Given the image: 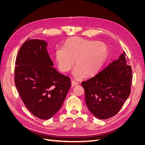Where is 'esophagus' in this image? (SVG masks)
Listing matches in <instances>:
<instances>
[{"instance_id":"34e87169","label":"esophagus","mask_w":145,"mask_h":145,"mask_svg":"<svg viewBox=\"0 0 145 145\" xmlns=\"http://www.w3.org/2000/svg\"><path fill=\"white\" fill-rule=\"evenodd\" d=\"M77 85H78V82H76L75 80H72V82H71V85L72 86H76Z\"/></svg>"}]
</instances>
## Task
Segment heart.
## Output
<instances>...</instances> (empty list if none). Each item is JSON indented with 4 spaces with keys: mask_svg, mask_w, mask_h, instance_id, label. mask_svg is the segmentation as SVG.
<instances>
[{
    "mask_svg": "<svg viewBox=\"0 0 145 145\" xmlns=\"http://www.w3.org/2000/svg\"><path fill=\"white\" fill-rule=\"evenodd\" d=\"M108 56V49L103 42L77 37L68 39L64 46H59L56 50V58L61 71H69L76 59L77 66L72 72L76 78H80L83 74L89 76L97 72Z\"/></svg>",
    "mask_w": 145,
    "mask_h": 145,
    "instance_id": "b5f03b06",
    "label": "heart"
}]
</instances>
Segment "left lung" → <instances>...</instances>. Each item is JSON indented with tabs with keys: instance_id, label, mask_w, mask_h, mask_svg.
<instances>
[{
	"instance_id": "1",
	"label": "left lung",
	"mask_w": 145,
	"mask_h": 145,
	"mask_svg": "<svg viewBox=\"0 0 145 145\" xmlns=\"http://www.w3.org/2000/svg\"><path fill=\"white\" fill-rule=\"evenodd\" d=\"M123 51L95 76L82 82L90 112L99 119L114 116L131 93L132 69Z\"/></svg>"
}]
</instances>
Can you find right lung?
<instances>
[{
	"mask_svg": "<svg viewBox=\"0 0 145 145\" xmlns=\"http://www.w3.org/2000/svg\"><path fill=\"white\" fill-rule=\"evenodd\" d=\"M45 40L28 38L17 54L14 82L21 99L31 114L42 120L57 112L71 82L52 67Z\"/></svg>",
	"mask_w": 145,
	"mask_h": 145,
	"instance_id": "obj_1",
	"label": "right lung"
}]
</instances>
